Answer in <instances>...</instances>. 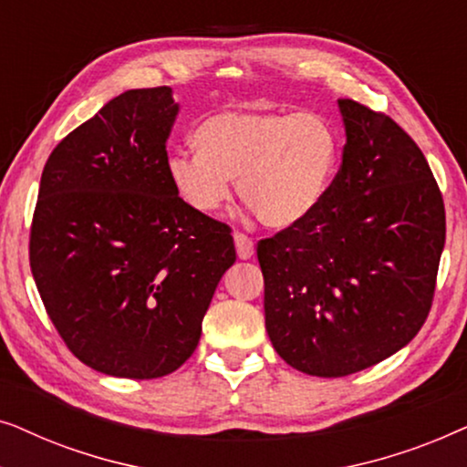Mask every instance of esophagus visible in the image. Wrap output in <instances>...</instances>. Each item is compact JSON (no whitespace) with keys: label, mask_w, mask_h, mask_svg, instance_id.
<instances>
[{"label":"esophagus","mask_w":467,"mask_h":467,"mask_svg":"<svg viewBox=\"0 0 467 467\" xmlns=\"http://www.w3.org/2000/svg\"><path fill=\"white\" fill-rule=\"evenodd\" d=\"M234 242H235V253H238L240 259H251L254 254V244L253 240L248 238L246 234H240L235 232L234 234Z\"/></svg>","instance_id":"obj_1"}]
</instances>
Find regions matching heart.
I'll use <instances>...</instances> for the list:
<instances>
[{
    "instance_id": "obj_1",
    "label": "heart",
    "mask_w": 467,
    "mask_h": 467,
    "mask_svg": "<svg viewBox=\"0 0 467 467\" xmlns=\"http://www.w3.org/2000/svg\"><path fill=\"white\" fill-rule=\"evenodd\" d=\"M195 152H176L168 174L195 213L214 214L238 193L267 227L310 219L334 181L340 140L317 112L223 110L195 130Z\"/></svg>"
}]
</instances>
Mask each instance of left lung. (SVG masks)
Here are the masks:
<instances>
[{
	"instance_id": "left-lung-1",
	"label": "left lung",
	"mask_w": 467,
	"mask_h": 467,
	"mask_svg": "<svg viewBox=\"0 0 467 467\" xmlns=\"http://www.w3.org/2000/svg\"><path fill=\"white\" fill-rule=\"evenodd\" d=\"M347 144L317 213L257 242L265 329L291 368L340 379L404 348L431 310L444 202L417 142L337 99Z\"/></svg>"
}]
</instances>
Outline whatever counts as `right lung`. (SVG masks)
<instances>
[{
    "label": "right lung",
    "mask_w": 467,
    "mask_h": 467,
    "mask_svg": "<svg viewBox=\"0 0 467 467\" xmlns=\"http://www.w3.org/2000/svg\"><path fill=\"white\" fill-rule=\"evenodd\" d=\"M178 104L131 88L67 133L44 165L29 265L66 347L101 374L149 380L193 355L232 229L195 213L168 174Z\"/></svg>",
    "instance_id": "obj_1"
}]
</instances>
